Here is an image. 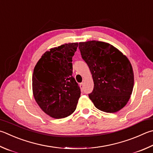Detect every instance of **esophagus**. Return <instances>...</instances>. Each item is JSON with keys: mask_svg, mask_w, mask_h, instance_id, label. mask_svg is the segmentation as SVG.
<instances>
[{"mask_svg": "<svg viewBox=\"0 0 153 153\" xmlns=\"http://www.w3.org/2000/svg\"><path fill=\"white\" fill-rule=\"evenodd\" d=\"M79 87L82 90L83 88H84V83H83V82L82 83H80V84H79Z\"/></svg>", "mask_w": 153, "mask_h": 153, "instance_id": "1", "label": "esophagus"}]
</instances>
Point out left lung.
Masks as SVG:
<instances>
[{
    "mask_svg": "<svg viewBox=\"0 0 153 153\" xmlns=\"http://www.w3.org/2000/svg\"><path fill=\"white\" fill-rule=\"evenodd\" d=\"M79 49L92 76L94 90L88 96L96 108L108 113L123 108L134 87V73L128 59L102 41L80 42Z\"/></svg>",
    "mask_w": 153,
    "mask_h": 153,
    "instance_id": "obj_1",
    "label": "left lung"
}]
</instances>
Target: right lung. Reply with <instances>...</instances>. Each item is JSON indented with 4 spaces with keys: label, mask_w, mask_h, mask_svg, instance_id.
Masks as SVG:
<instances>
[{
    "label": "right lung",
    "mask_w": 153,
    "mask_h": 153,
    "mask_svg": "<svg viewBox=\"0 0 153 153\" xmlns=\"http://www.w3.org/2000/svg\"><path fill=\"white\" fill-rule=\"evenodd\" d=\"M78 43H65L46 51L38 61L32 77L33 93L44 112L56 119L71 115L81 94L72 76V57Z\"/></svg>",
    "instance_id": "add662e5"
}]
</instances>
